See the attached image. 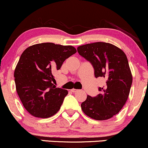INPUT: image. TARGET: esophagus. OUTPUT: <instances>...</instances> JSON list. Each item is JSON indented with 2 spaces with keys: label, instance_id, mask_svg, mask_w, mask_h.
I'll use <instances>...</instances> for the list:
<instances>
[{
  "label": "esophagus",
  "instance_id": "1",
  "mask_svg": "<svg viewBox=\"0 0 148 148\" xmlns=\"http://www.w3.org/2000/svg\"><path fill=\"white\" fill-rule=\"evenodd\" d=\"M71 92H77L79 90H77V89H75V88H73V89H71Z\"/></svg>",
  "mask_w": 148,
  "mask_h": 148
}]
</instances>
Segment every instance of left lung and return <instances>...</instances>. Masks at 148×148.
<instances>
[{
  "mask_svg": "<svg viewBox=\"0 0 148 148\" xmlns=\"http://www.w3.org/2000/svg\"><path fill=\"white\" fill-rule=\"evenodd\" d=\"M80 56L92 64L95 77L105 79V86L99 88L96 97L88 95L81 105L84 113L91 119L103 121L117 114L127 101L132 74L127 57L116 45L95 42L77 48Z\"/></svg>",
  "mask_w": 148,
  "mask_h": 148,
  "instance_id": "1",
  "label": "left lung"
}]
</instances>
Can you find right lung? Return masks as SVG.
<instances>
[{"label": "right lung", "instance_id": "right-lung-1", "mask_svg": "<svg viewBox=\"0 0 148 148\" xmlns=\"http://www.w3.org/2000/svg\"><path fill=\"white\" fill-rule=\"evenodd\" d=\"M77 53L71 45L38 43L22 53L14 72L16 90L32 116L48 118L59 111L68 91L56 88L53 73Z\"/></svg>", "mask_w": 148, "mask_h": 148}]
</instances>
